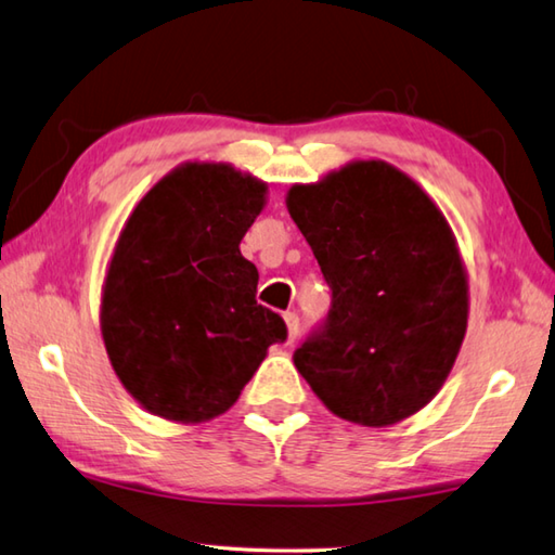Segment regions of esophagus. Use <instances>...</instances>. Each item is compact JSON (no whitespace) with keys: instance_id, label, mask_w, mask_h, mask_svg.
<instances>
[{"instance_id":"1","label":"esophagus","mask_w":555,"mask_h":555,"mask_svg":"<svg viewBox=\"0 0 555 555\" xmlns=\"http://www.w3.org/2000/svg\"><path fill=\"white\" fill-rule=\"evenodd\" d=\"M284 320H286V327H288V345H291V341H296L298 332H300V318H298V312H286Z\"/></svg>"}]
</instances>
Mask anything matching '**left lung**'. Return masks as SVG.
<instances>
[{"instance_id": "left-lung-1", "label": "left lung", "mask_w": 555, "mask_h": 555, "mask_svg": "<svg viewBox=\"0 0 555 555\" xmlns=\"http://www.w3.org/2000/svg\"><path fill=\"white\" fill-rule=\"evenodd\" d=\"M288 214L332 291L294 364L337 417L388 427L444 386L468 325V284L447 218L388 163L296 184Z\"/></svg>"}]
</instances>
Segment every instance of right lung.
<instances>
[{"instance_id": "right-lung-1", "label": "right lung", "mask_w": 555, "mask_h": 555, "mask_svg": "<svg viewBox=\"0 0 555 555\" xmlns=\"http://www.w3.org/2000/svg\"><path fill=\"white\" fill-rule=\"evenodd\" d=\"M267 184L223 163H186L140 198L102 296V337L124 388L153 415L206 422L235 405L286 322L257 304L240 240Z\"/></svg>"}]
</instances>
